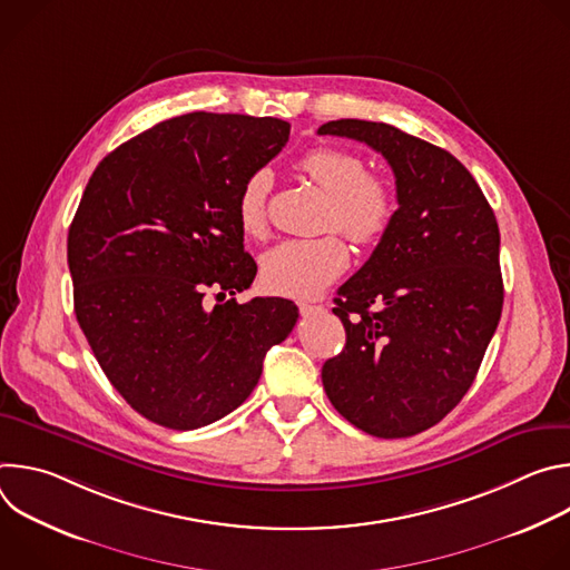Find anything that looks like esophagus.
Masks as SVG:
<instances>
[{
  "instance_id": "esophagus-1",
  "label": "esophagus",
  "mask_w": 570,
  "mask_h": 570,
  "mask_svg": "<svg viewBox=\"0 0 570 570\" xmlns=\"http://www.w3.org/2000/svg\"><path fill=\"white\" fill-rule=\"evenodd\" d=\"M297 306H299V313H302V315H308V313H313V311H320V308H322V306L311 304V302H299Z\"/></svg>"
}]
</instances>
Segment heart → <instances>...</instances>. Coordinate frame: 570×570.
<instances>
[{
	"instance_id": "obj_1",
	"label": "heart",
	"mask_w": 570,
	"mask_h": 570,
	"mask_svg": "<svg viewBox=\"0 0 570 570\" xmlns=\"http://www.w3.org/2000/svg\"><path fill=\"white\" fill-rule=\"evenodd\" d=\"M297 169L332 196L327 227L345 232L358 246H374L392 227L396 198L390 183L367 174V161L350 150L315 146L297 159ZM271 174L255 171L236 198V218L248 236L266 232V200ZM350 266V250L338 234L291 238L262 259V282L286 297H315Z\"/></svg>"
}]
</instances>
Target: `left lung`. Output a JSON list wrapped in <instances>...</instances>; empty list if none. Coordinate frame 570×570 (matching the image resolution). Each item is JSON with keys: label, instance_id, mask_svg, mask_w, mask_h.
<instances>
[{"label": "left lung", "instance_id": "8db88e82", "mask_svg": "<svg viewBox=\"0 0 570 570\" xmlns=\"http://www.w3.org/2000/svg\"><path fill=\"white\" fill-rule=\"evenodd\" d=\"M317 135L381 153L399 203L372 257L338 288L334 313L347 343L322 365V385L356 429L411 438L460 403L499 327V223L473 176L440 146L363 119L322 124Z\"/></svg>", "mask_w": 570, "mask_h": 570}]
</instances>
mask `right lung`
Instances as JSON below:
<instances>
[{
  "label": "right lung",
  "mask_w": 570,
  "mask_h": 570,
  "mask_svg": "<svg viewBox=\"0 0 570 570\" xmlns=\"http://www.w3.org/2000/svg\"><path fill=\"white\" fill-rule=\"evenodd\" d=\"M288 132L273 117H174L104 157L80 198L67 236L76 320L148 422L194 431L225 417L295 327L291 299H234L257 275L236 198Z\"/></svg>",
  "instance_id": "1"
}]
</instances>
